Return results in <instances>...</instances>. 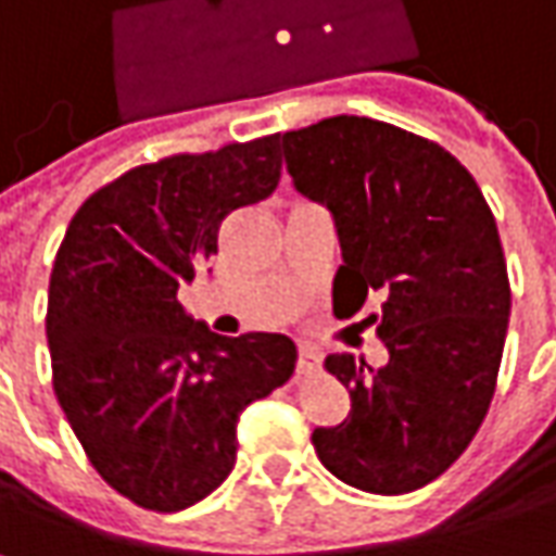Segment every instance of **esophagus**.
Here are the masks:
<instances>
[{
    "label": "esophagus",
    "instance_id": "34e87169",
    "mask_svg": "<svg viewBox=\"0 0 556 556\" xmlns=\"http://www.w3.org/2000/svg\"><path fill=\"white\" fill-rule=\"evenodd\" d=\"M319 369V351L316 348H301L298 351V372L311 375Z\"/></svg>",
    "mask_w": 556,
    "mask_h": 556
}]
</instances>
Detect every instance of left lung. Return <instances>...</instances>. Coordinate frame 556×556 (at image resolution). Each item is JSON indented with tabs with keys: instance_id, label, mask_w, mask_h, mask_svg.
Instances as JSON below:
<instances>
[{
	"instance_id": "1",
	"label": "left lung",
	"mask_w": 556,
	"mask_h": 556,
	"mask_svg": "<svg viewBox=\"0 0 556 556\" xmlns=\"http://www.w3.org/2000/svg\"><path fill=\"white\" fill-rule=\"evenodd\" d=\"M282 153L298 193L336 218L332 295L359 311L384 292L378 338L391 359L326 356L351 412L316 428V455L363 492L428 486L468 450L495 393L510 316L495 218L465 165L396 125L332 116L286 131Z\"/></svg>"
}]
</instances>
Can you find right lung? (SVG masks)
<instances>
[{
    "instance_id": "1",
    "label": "right lung",
    "mask_w": 556,
    "mask_h": 556,
    "mask_svg": "<svg viewBox=\"0 0 556 556\" xmlns=\"http://www.w3.org/2000/svg\"><path fill=\"white\" fill-rule=\"evenodd\" d=\"M279 135L138 165L91 193L51 267V384L91 468L147 510H184L237 462L240 412L295 372L292 338L215 336L178 289L230 212L279 184Z\"/></svg>"
}]
</instances>
